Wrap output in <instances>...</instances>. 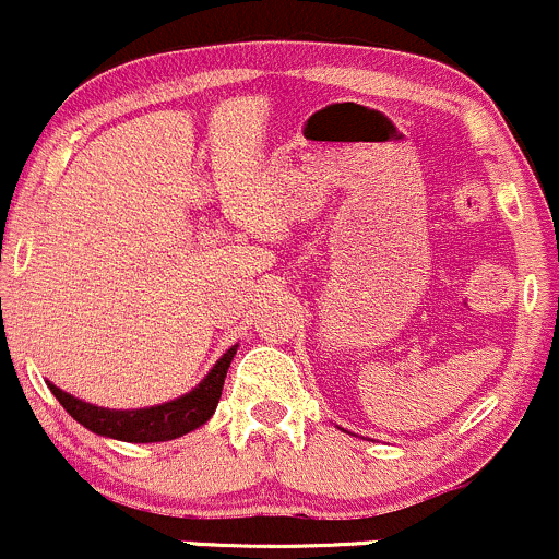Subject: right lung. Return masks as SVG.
<instances>
[{
  "label": "right lung",
  "instance_id": "1",
  "mask_svg": "<svg viewBox=\"0 0 559 559\" xmlns=\"http://www.w3.org/2000/svg\"><path fill=\"white\" fill-rule=\"evenodd\" d=\"M239 344L223 353V358L210 368L204 379L191 390L166 404L147 406V408H105L96 404H85L83 399H74L72 393H64L48 382L50 393L59 399V404L78 419L91 433L105 436V439L129 441V444H155V441H171L180 436L201 428L206 419L215 414L217 401L223 395V382H226L228 366L237 355Z\"/></svg>",
  "mask_w": 559,
  "mask_h": 559
}]
</instances>
